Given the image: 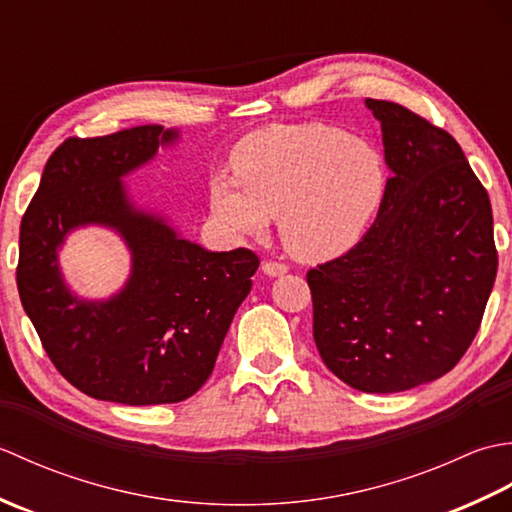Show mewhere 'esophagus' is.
Returning <instances> with one entry per match:
<instances>
[{
    "instance_id": "34e87169",
    "label": "esophagus",
    "mask_w": 512,
    "mask_h": 512,
    "mask_svg": "<svg viewBox=\"0 0 512 512\" xmlns=\"http://www.w3.org/2000/svg\"><path fill=\"white\" fill-rule=\"evenodd\" d=\"M262 270H264V275H268V277H281V275L288 273V266L279 264V262H264Z\"/></svg>"
}]
</instances>
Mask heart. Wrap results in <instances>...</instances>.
I'll use <instances>...</instances> for the list:
<instances>
[{
	"label": "heart",
	"instance_id": "1",
	"mask_svg": "<svg viewBox=\"0 0 512 512\" xmlns=\"http://www.w3.org/2000/svg\"><path fill=\"white\" fill-rule=\"evenodd\" d=\"M387 191V167L374 143L339 127L270 125L233 151V180L211 184V206L228 231L264 235L277 215L279 237L303 262L352 250Z\"/></svg>",
	"mask_w": 512,
	"mask_h": 512
}]
</instances>
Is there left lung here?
I'll return each instance as SVG.
<instances>
[{"mask_svg": "<svg viewBox=\"0 0 512 512\" xmlns=\"http://www.w3.org/2000/svg\"><path fill=\"white\" fill-rule=\"evenodd\" d=\"M391 171L376 222L312 268L314 343L343 383L396 394L458 365L497 275L493 211L462 147L407 107L365 99Z\"/></svg>", "mask_w": 512, "mask_h": 512, "instance_id": "1", "label": "left lung"}]
</instances>
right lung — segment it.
Here are the masks:
<instances>
[{"label": "right lung", "mask_w": 512, "mask_h": 512, "mask_svg": "<svg viewBox=\"0 0 512 512\" xmlns=\"http://www.w3.org/2000/svg\"><path fill=\"white\" fill-rule=\"evenodd\" d=\"M178 140V129L158 125L65 140L21 220V306L54 367L96 400L140 407L193 396L253 286L255 253L206 250L129 193L125 178ZM88 225L116 232L130 253L126 284L103 300L76 296L58 262L67 237Z\"/></svg>", "instance_id": "1"}]
</instances>
